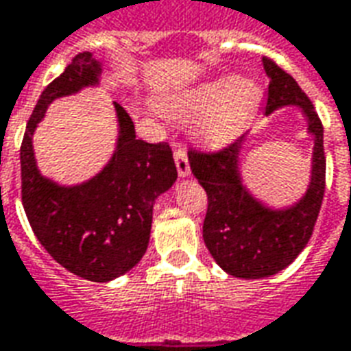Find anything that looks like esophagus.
Instances as JSON below:
<instances>
[{
  "label": "esophagus",
  "mask_w": 351,
  "mask_h": 351,
  "mask_svg": "<svg viewBox=\"0 0 351 351\" xmlns=\"http://www.w3.org/2000/svg\"><path fill=\"white\" fill-rule=\"evenodd\" d=\"M173 160H176V166H178L179 178H186L191 173V165H189V157H186L185 147L178 145L176 151H173Z\"/></svg>",
  "instance_id": "esophagus-1"
}]
</instances>
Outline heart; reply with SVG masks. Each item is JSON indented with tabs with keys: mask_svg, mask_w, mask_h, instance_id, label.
I'll list each match as a JSON object with an SVG mask.
<instances>
[{
	"mask_svg": "<svg viewBox=\"0 0 351 351\" xmlns=\"http://www.w3.org/2000/svg\"><path fill=\"white\" fill-rule=\"evenodd\" d=\"M262 89L249 78H217L166 95L158 110L173 121L194 119V134L207 145L228 144L260 108Z\"/></svg>",
	"mask_w": 351,
	"mask_h": 351,
	"instance_id": "b5f03b06",
	"label": "heart"
}]
</instances>
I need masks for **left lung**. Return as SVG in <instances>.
<instances>
[{
    "label": "left lung",
    "mask_w": 351,
    "mask_h": 351,
    "mask_svg": "<svg viewBox=\"0 0 351 351\" xmlns=\"http://www.w3.org/2000/svg\"><path fill=\"white\" fill-rule=\"evenodd\" d=\"M269 76L265 114L282 106H301L314 136L312 179L308 191L288 209H269L254 200L239 178L243 138L219 151H189L194 178L207 194L204 241L215 262L239 278H262L288 267L314 232L326 193L324 127L314 104L290 74L263 58Z\"/></svg>",
    "instance_id": "obj_1"
}]
</instances>
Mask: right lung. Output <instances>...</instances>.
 Instances as JSON below:
<instances>
[{"instance_id":"obj_1","label":"right lung","mask_w":351,"mask_h":351,"mask_svg":"<svg viewBox=\"0 0 351 351\" xmlns=\"http://www.w3.org/2000/svg\"><path fill=\"white\" fill-rule=\"evenodd\" d=\"M101 65L89 52L74 56L37 101L20 147L22 204L33 234L63 267L93 282H108L130 271L149 243L153 204L178 179L166 142L138 140L134 123L116 102L119 138L114 157L99 176L76 186L43 178L32 136L46 106L99 82Z\"/></svg>"}]
</instances>
